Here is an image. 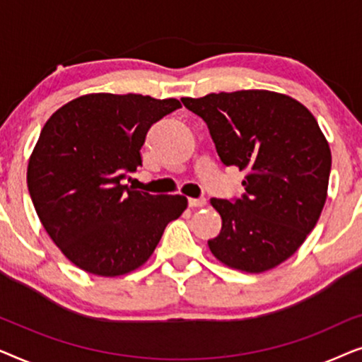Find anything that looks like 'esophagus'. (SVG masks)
<instances>
[{
    "label": "esophagus",
    "instance_id": "esophagus-1",
    "mask_svg": "<svg viewBox=\"0 0 362 362\" xmlns=\"http://www.w3.org/2000/svg\"><path fill=\"white\" fill-rule=\"evenodd\" d=\"M206 197H189V199H187L189 207H202L206 206Z\"/></svg>",
    "mask_w": 362,
    "mask_h": 362
}]
</instances>
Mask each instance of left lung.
<instances>
[{"label":"left lung","mask_w":362,"mask_h":362,"mask_svg":"<svg viewBox=\"0 0 362 362\" xmlns=\"http://www.w3.org/2000/svg\"><path fill=\"white\" fill-rule=\"evenodd\" d=\"M181 102L206 122L221 161L247 171L240 197L211 199L222 217L211 252L232 269H274L298 250L323 211L331 151L318 122L295 98L269 90Z\"/></svg>","instance_id":"8db88e82"}]
</instances>
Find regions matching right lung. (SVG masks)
<instances>
[{"mask_svg":"<svg viewBox=\"0 0 362 362\" xmlns=\"http://www.w3.org/2000/svg\"><path fill=\"white\" fill-rule=\"evenodd\" d=\"M176 98L90 93L49 118L28 166V189L44 229L72 264L117 276L150 259L186 209L185 196H153L122 185L141 166L153 123Z\"/></svg>","mask_w":362,"mask_h":362,"instance_id":"obj_1","label":"right lung"}]
</instances>
